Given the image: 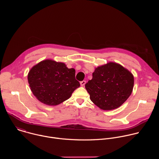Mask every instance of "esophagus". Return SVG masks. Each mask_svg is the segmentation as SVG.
Wrapping results in <instances>:
<instances>
[{"instance_id":"esophagus-1","label":"esophagus","mask_w":159,"mask_h":159,"mask_svg":"<svg viewBox=\"0 0 159 159\" xmlns=\"http://www.w3.org/2000/svg\"><path fill=\"white\" fill-rule=\"evenodd\" d=\"M85 83H86V81H85V80H82V81L80 82V85H81V86H84V85L85 84Z\"/></svg>"}]
</instances>
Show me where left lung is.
Here are the masks:
<instances>
[{"mask_svg": "<svg viewBox=\"0 0 159 159\" xmlns=\"http://www.w3.org/2000/svg\"><path fill=\"white\" fill-rule=\"evenodd\" d=\"M134 85L132 74L121 65L109 62L98 66L92 80L85 84L90 99L103 110L121 106L131 95Z\"/></svg>", "mask_w": 159, "mask_h": 159, "instance_id": "obj_1", "label": "left lung"}]
</instances>
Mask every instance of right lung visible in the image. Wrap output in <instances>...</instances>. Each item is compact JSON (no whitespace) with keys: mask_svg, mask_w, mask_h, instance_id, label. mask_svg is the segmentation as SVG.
I'll use <instances>...</instances> for the list:
<instances>
[{"mask_svg":"<svg viewBox=\"0 0 159 159\" xmlns=\"http://www.w3.org/2000/svg\"><path fill=\"white\" fill-rule=\"evenodd\" d=\"M28 82L34 96L41 102L58 105L69 99L80 87L75 79V70L65 64L51 60H43L30 71Z\"/></svg>","mask_w":159,"mask_h":159,"instance_id":"1","label":"right lung"}]
</instances>
